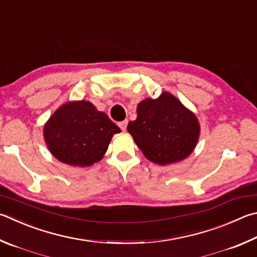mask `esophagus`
I'll list each match as a JSON object with an SVG mask.
<instances>
[{"mask_svg": "<svg viewBox=\"0 0 257 257\" xmlns=\"http://www.w3.org/2000/svg\"><path fill=\"white\" fill-rule=\"evenodd\" d=\"M119 124V127L121 128V130H124L127 129V124H128V120H123V121H120V122L118 123Z\"/></svg>", "mask_w": 257, "mask_h": 257, "instance_id": "34e87169", "label": "esophagus"}]
</instances>
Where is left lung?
Listing matches in <instances>:
<instances>
[{
    "label": "left lung",
    "instance_id": "8db88e82",
    "mask_svg": "<svg viewBox=\"0 0 257 257\" xmlns=\"http://www.w3.org/2000/svg\"><path fill=\"white\" fill-rule=\"evenodd\" d=\"M127 130L145 157L160 165L188 157L200 135L197 116L169 92L142 101L137 119L130 121Z\"/></svg>",
    "mask_w": 257,
    "mask_h": 257
}]
</instances>
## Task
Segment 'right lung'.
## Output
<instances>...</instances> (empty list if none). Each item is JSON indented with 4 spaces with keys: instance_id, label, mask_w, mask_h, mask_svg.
I'll use <instances>...</instances> for the list:
<instances>
[{
    "instance_id": "obj_1",
    "label": "right lung",
    "mask_w": 257,
    "mask_h": 257,
    "mask_svg": "<svg viewBox=\"0 0 257 257\" xmlns=\"http://www.w3.org/2000/svg\"><path fill=\"white\" fill-rule=\"evenodd\" d=\"M121 129L88 101L68 102L56 110L44 127L50 153L72 166H91L102 160Z\"/></svg>"
}]
</instances>
